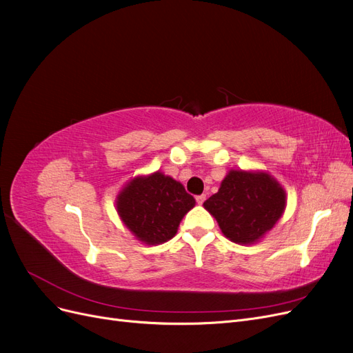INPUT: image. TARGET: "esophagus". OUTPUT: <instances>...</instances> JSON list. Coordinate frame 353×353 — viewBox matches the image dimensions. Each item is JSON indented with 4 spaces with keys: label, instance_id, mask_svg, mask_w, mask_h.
Instances as JSON below:
<instances>
[{
    "label": "esophagus",
    "instance_id": "esophagus-1",
    "mask_svg": "<svg viewBox=\"0 0 353 353\" xmlns=\"http://www.w3.org/2000/svg\"><path fill=\"white\" fill-rule=\"evenodd\" d=\"M205 200H206V196H205V194H201V196H197V197H196V201L199 203V205H203V203H205Z\"/></svg>",
    "mask_w": 353,
    "mask_h": 353
}]
</instances>
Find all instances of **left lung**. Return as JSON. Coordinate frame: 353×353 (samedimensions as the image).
Returning a JSON list of instances; mask_svg holds the SVG:
<instances>
[{"mask_svg": "<svg viewBox=\"0 0 353 353\" xmlns=\"http://www.w3.org/2000/svg\"><path fill=\"white\" fill-rule=\"evenodd\" d=\"M285 205V190L271 174L243 169H231L218 193L203 203L223 236L244 245L261 241L280 221Z\"/></svg>", "mask_w": 353, "mask_h": 353, "instance_id": "8db88e82", "label": "left lung"}]
</instances>
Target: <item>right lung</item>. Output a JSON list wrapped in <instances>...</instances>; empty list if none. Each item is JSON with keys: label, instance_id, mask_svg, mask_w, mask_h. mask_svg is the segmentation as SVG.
I'll return each mask as SVG.
<instances>
[{"label": "right lung", "instance_id": "1", "mask_svg": "<svg viewBox=\"0 0 353 353\" xmlns=\"http://www.w3.org/2000/svg\"><path fill=\"white\" fill-rule=\"evenodd\" d=\"M194 205V197L184 185L160 170L132 178L116 197V210L123 225L147 245L172 239Z\"/></svg>", "mask_w": 353, "mask_h": 353}]
</instances>
